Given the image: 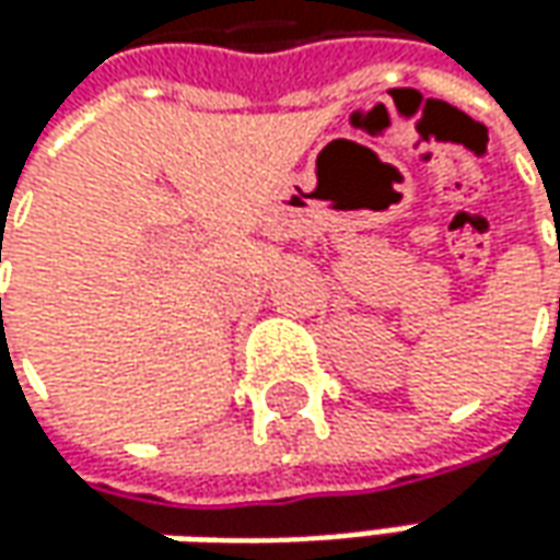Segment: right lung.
Returning a JSON list of instances; mask_svg holds the SVG:
<instances>
[{
	"instance_id": "add662e5",
	"label": "right lung",
	"mask_w": 560,
	"mask_h": 560,
	"mask_svg": "<svg viewBox=\"0 0 560 560\" xmlns=\"http://www.w3.org/2000/svg\"><path fill=\"white\" fill-rule=\"evenodd\" d=\"M0 254H2V247H0ZM0 260H2V257H0Z\"/></svg>"
}]
</instances>
